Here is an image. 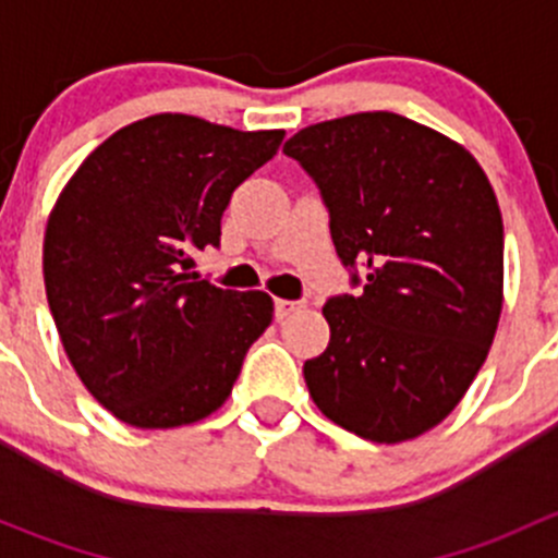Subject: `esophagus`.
Segmentation results:
<instances>
[{"label":"esophagus","mask_w":558,"mask_h":558,"mask_svg":"<svg viewBox=\"0 0 558 558\" xmlns=\"http://www.w3.org/2000/svg\"><path fill=\"white\" fill-rule=\"evenodd\" d=\"M302 307H305V302L302 300H275V318L283 320L289 318V315L300 313Z\"/></svg>","instance_id":"1"}]
</instances>
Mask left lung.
I'll list each match as a JSON object with an SVG mask.
<instances>
[{
	"instance_id": "obj_1",
	"label": "left lung",
	"mask_w": 558,
	"mask_h": 558,
	"mask_svg": "<svg viewBox=\"0 0 558 558\" xmlns=\"http://www.w3.org/2000/svg\"><path fill=\"white\" fill-rule=\"evenodd\" d=\"M283 154L318 185L337 256L362 286L324 305L329 348L302 369L313 402L364 440H413L459 404L497 331L505 232L492 183L459 143L386 110L313 123Z\"/></svg>"
}]
</instances>
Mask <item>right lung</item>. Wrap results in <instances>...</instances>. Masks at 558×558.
Masks as SVG:
<instances>
[{
	"label": "right lung",
	"mask_w": 558,
	"mask_h": 558,
	"mask_svg": "<svg viewBox=\"0 0 558 558\" xmlns=\"http://www.w3.org/2000/svg\"><path fill=\"white\" fill-rule=\"evenodd\" d=\"M283 134L161 112L118 129L61 191L43 245L50 315L77 378L123 424H194L232 393L272 300L199 280L191 253L221 245L234 189Z\"/></svg>",
	"instance_id": "right-lung-1"
}]
</instances>
